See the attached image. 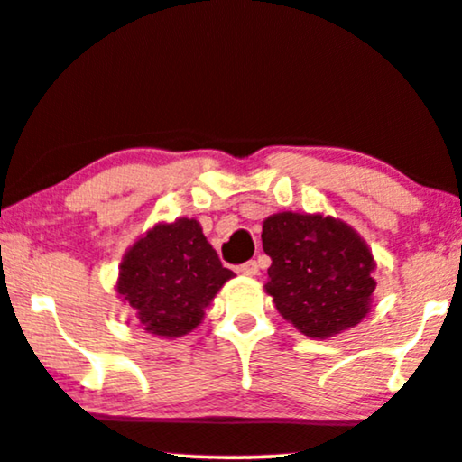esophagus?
<instances>
[{"instance_id": "34e87169", "label": "esophagus", "mask_w": 462, "mask_h": 462, "mask_svg": "<svg viewBox=\"0 0 462 462\" xmlns=\"http://www.w3.org/2000/svg\"><path fill=\"white\" fill-rule=\"evenodd\" d=\"M238 273L245 274V276H255L257 273H260V263H257L255 260L245 262V263H241V266H238Z\"/></svg>"}]
</instances>
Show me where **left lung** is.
Masks as SVG:
<instances>
[{"mask_svg": "<svg viewBox=\"0 0 462 462\" xmlns=\"http://www.w3.org/2000/svg\"><path fill=\"white\" fill-rule=\"evenodd\" d=\"M262 243L273 260L266 291L302 334L323 340L367 315L376 263L346 224L323 215L279 213L263 221Z\"/></svg>", "mask_w": 462, "mask_h": 462, "instance_id": "8db88e82", "label": "left lung"}]
</instances>
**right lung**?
Returning a JSON list of instances; mask_svg holds the SVG:
<instances>
[{
    "instance_id": "add662e5",
    "label": "right lung",
    "mask_w": 462,
    "mask_h": 462,
    "mask_svg": "<svg viewBox=\"0 0 462 462\" xmlns=\"http://www.w3.org/2000/svg\"><path fill=\"white\" fill-rule=\"evenodd\" d=\"M232 270L196 219L160 224L128 249L120 266L118 293L137 312L145 331L180 337L202 321L205 309Z\"/></svg>"
}]
</instances>
